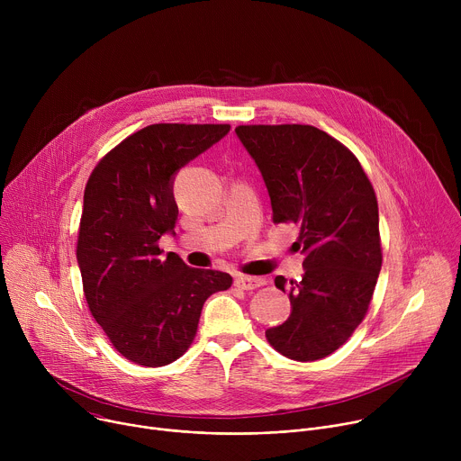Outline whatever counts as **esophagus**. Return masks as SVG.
<instances>
[{
    "label": "esophagus",
    "mask_w": 461,
    "mask_h": 461,
    "mask_svg": "<svg viewBox=\"0 0 461 461\" xmlns=\"http://www.w3.org/2000/svg\"><path fill=\"white\" fill-rule=\"evenodd\" d=\"M262 285H265V281L258 279V277H248V276H237L235 277V286H239L242 290H255Z\"/></svg>",
    "instance_id": "obj_1"
}]
</instances>
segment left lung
Masks as SVG:
<instances>
[{
	"label": "left lung",
	"mask_w": 461,
	"mask_h": 461,
	"mask_svg": "<svg viewBox=\"0 0 461 461\" xmlns=\"http://www.w3.org/2000/svg\"><path fill=\"white\" fill-rule=\"evenodd\" d=\"M272 201L274 222L299 226L301 281L276 277L290 317L267 330L268 343L295 361L336 352L365 319L381 270L374 187L354 153L313 125H239Z\"/></svg>",
	"instance_id": "obj_1"
}]
</instances>
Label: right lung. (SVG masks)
<instances>
[{"instance_id":"obj_1","label":"right lung","mask_w":461,"mask_h":461,"mask_svg":"<svg viewBox=\"0 0 461 461\" xmlns=\"http://www.w3.org/2000/svg\"><path fill=\"white\" fill-rule=\"evenodd\" d=\"M228 133V123H153L111 149L87 180L77 244L86 301L113 347L137 365L178 359L206 299L233 283L158 248L175 233L176 171Z\"/></svg>"}]
</instances>
